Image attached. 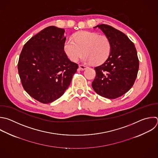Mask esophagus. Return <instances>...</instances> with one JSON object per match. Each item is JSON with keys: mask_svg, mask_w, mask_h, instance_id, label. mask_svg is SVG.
Masks as SVG:
<instances>
[{"mask_svg": "<svg viewBox=\"0 0 158 158\" xmlns=\"http://www.w3.org/2000/svg\"><path fill=\"white\" fill-rule=\"evenodd\" d=\"M87 68H88L87 66H84V65H82V64H81V65L79 66V70H81V71H84V70L86 69Z\"/></svg>", "mask_w": 158, "mask_h": 158, "instance_id": "34e87169", "label": "esophagus"}]
</instances>
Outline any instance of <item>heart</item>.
<instances>
[{
  "label": "heart",
  "instance_id": "1",
  "mask_svg": "<svg viewBox=\"0 0 158 158\" xmlns=\"http://www.w3.org/2000/svg\"><path fill=\"white\" fill-rule=\"evenodd\" d=\"M64 51L73 62L77 61L84 52L83 61L98 64L109 56L111 44L106 36H99L90 31H81L74 35V40L69 38L65 40Z\"/></svg>",
  "mask_w": 158,
  "mask_h": 158
}]
</instances>
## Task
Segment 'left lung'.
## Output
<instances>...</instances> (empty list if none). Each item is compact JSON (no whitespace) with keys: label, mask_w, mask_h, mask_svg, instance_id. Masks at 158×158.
<instances>
[{"label":"left lung","mask_w":158,"mask_h":158,"mask_svg":"<svg viewBox=\"0 0 158 158\" xmlns=\"http://www.w3.org/2000/svg\"><path fill=\"white\" fill-rule=\"evenodd\" d=\"M98 27L109 40L111 51L102 64L94 68L96 76L92 83L94 91L113 99L127 92L133 85L139 69L137 51L133 43L122 31L106 24Z\"/></svg>","instance_id":"left-lung-1"}]
</instances>
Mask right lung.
Masks as SVG:
<instances>
[{
  "mask_svg": "<svg viewBox=\"0 0 158 158\" xmlns=\"http://www.w3.org/2000/svg\"><path fill=\"white\" fill-rule=\"evenodd\" d=\"M64 32L55 26L44 28L25 43L19 57L18 71L23 89L43 103L61 97L78 68L64 51Z\"/></svg>",
  "mask_w": 158,
  "mask_h": 158,
  "instance_id": "right-lung-1",
  "label": "right lung"
}]
</instances>
